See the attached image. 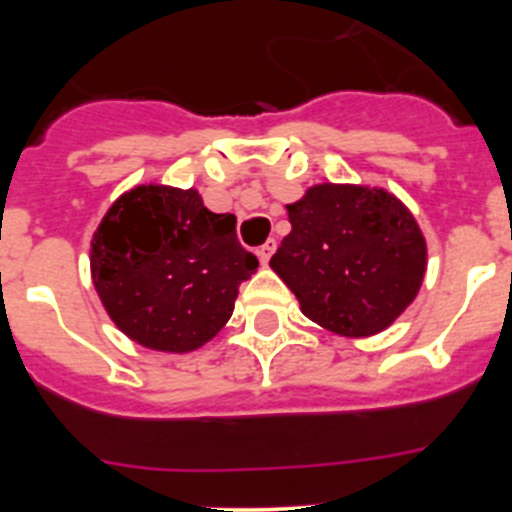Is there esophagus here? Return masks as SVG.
I'll use <instances>...</instances> for the list:
<instances>
[{"instance_id":"1","label":"esophagus","mask_w":512,"mask_h":512,"mask_svg":"<svg viewBox=\"0 0 512 512\" xmlns=\"http://www.w3.org/2000/svg\"><path fill=\"white\" fill-rule=\"evenodd\" d=\"M272 252H275V240H267L265 245H262V247H257V257H260V262H262V265H267V262H270Z\"/></svg>"}]
</instances>
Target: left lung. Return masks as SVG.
<instances>
[{
  "mask_svg": "<svg viewBox=\"0 0 512 512\" xmlns=\"http://www.w3.org/2000/svg\"><path fill=\"white\" fill-rule=\"evenodd\" d=\"M292 230L270 267L304 317L339 337H371L401 317L426 275V237L384 188L312 185L287 205Z\"/></svg>",
  "mask_w": 512,
  "mask_h": 512,
  "instance_id": "obj_1",
  "label": "left lung"
}]
</instances>
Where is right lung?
<instances>
[{"label": "right lung", "mask_w": 512, "mask_h": 512, "mask_svg": "<svg viewBox=\"0 0 512 512\" xmlns=\"http://www.w3.org/2000/svg\"><path fill=\"white\" fill-rule=\"evenodd\" d=\"M257 265L237 242L235 215L205 208L195 188L136 185L91 237V280L103 309L153 352L188 354L208 344Z\"/></svg>", "instance_id": "1"}]
</instances>
